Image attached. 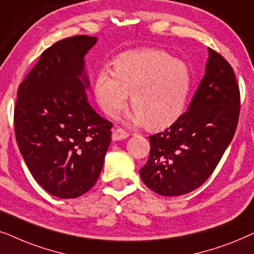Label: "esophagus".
I'll list each match as a JSON object with an SVG mask.
<instances>
[{"mask_svg": "<svg viewBox=\"0 0 254 254\" xmlns=\"http://www.w3.org/2000/svg\"><path fill=\"white\" fill-rule=\"evenodd\" d=\"M127 137H129V132H127V131L122 129V127H117V129H115L113 131V140L115 141L125 139V138Z\"/></svg>", "mask_w": 254, "mask_h": 254, "instance_id": "obj_1", "label": "esophagus"}]
</instances>
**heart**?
I'll list each match as a JSON object with an SVG mask.
<instances>
[{
    "label": "heart",
    "instance_id": "b5f03b06",
    "mask_svg": "<svg viewBox=\"0 0 254 254\" xmlns=\"http://www.w3.org/2000/svg\"><path fill=\"white\" fill-rule=\"evenodd\" d=\"M114 72L97 73L94 92L100 107L117 117L127 107L129 93L134 107L130 121L152 127L173 124L184 114L191 89V75L185 63L158 50L121 53Z\"/></svg>",
    "mask_w": 254,
    "mask_h": 254
}]
</instances>
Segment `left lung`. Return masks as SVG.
Instances as JSON below:
<instances>
[{
  "label": "left lung",
  "mask_w": 254,
  "mask_h": 254,
  "mask_svg": "<svg viewBox=\"0 0 254 254\" xmlns=\"http://www.w3.org/2000/svg\"><path fill=\"white\" fill-rule=\"evenodd\" d=\"M241 93L231 65L209 49L205 75L188 110L164 132L150 136L140 168L148 188L164 196L195 190L215 171L237 129Z\"/></svg>",
  "instance_id": "1"
}]
</instances>
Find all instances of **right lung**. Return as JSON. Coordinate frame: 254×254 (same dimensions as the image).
Segmentation results:
<instances>
[{
  "mask_svg": "<svg viewBox=\"0 0 254 254\" xmlns=\"http://www.w3.org/2000/svg\"><path fill=\"white\" fill-rule=\"evenodd\" d=\"M97 38L74 36L46 49L17 92L15 136L25 164L47 192L75 198L102 171L113 123L88 103L84 56Z\"/></svg>",
  "mask_w": 254,
  "mask_h": 254,
  "instance_id": "right-lung-1",
  "label": "right lung"
}]
</instances>
